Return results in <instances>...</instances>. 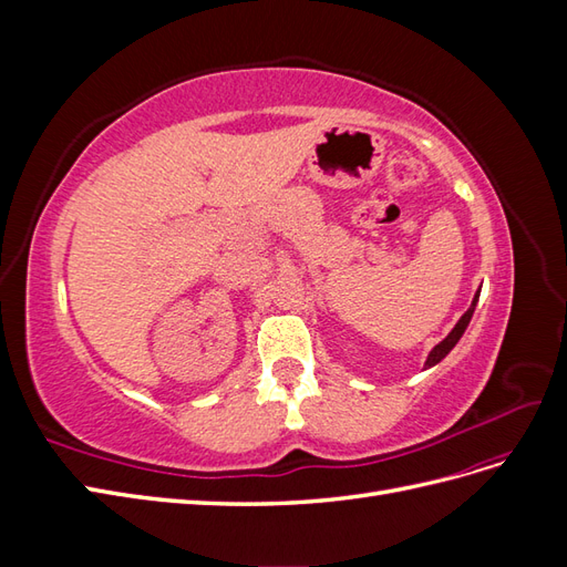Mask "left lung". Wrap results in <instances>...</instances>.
<instances>
[{
    "label": "left lung",
    "instance_id": "1",
    "mask_svg": "<svg viewBox=\"0 0 567 567\" xmlns=\"http://www.w3.org/2000/svg\"><path fill=\"white\" fill-rule=\"evenodd\" d=\"M477 298H480V290H477V296L473 298V302H471V307H468V312L463 315V317L456 321V326L452 329V333H450L447 338H444L442 342H437V346L431 350V354H427V359H425V367H435L437 362H442V359L452 352V348L456 346L458 338L463 336V331H466V326L471 323V317H473V312H475Z\"/></svg>",
    "mask_w": 567,
    "mask_h": 567
}]
</instances>
